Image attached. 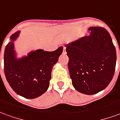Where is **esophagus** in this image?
<instances>
[{
  "label": "esophagus",
  "mask_w": 120,
  "mask_h": 120,
  "mask_svg": "<svg viewBox=\"0 0 120 120\" xmlns=\"http://www.w3.org/2000/svg\"><path fill=\"white\" fill-rule=\"evenodd\" d=\"M66 52V49H65V47H64V48H63V53H65Z\"/></svg>",
  "instance_id": "obj_1"
}]
</instances>
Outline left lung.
Masks as SVG:
<instances>
[{"label": "left lung", "instance_id": "8db88e82", "mask_svg": "<svg viewBox=\"0 0 120 120\" xmlns=\"http://www.w3.org/2000/svg\"><path fill=\"white\" fill-rule=\"evenodd\" d=\"M90 34L67 44L68 68L72 85L79 93L93 95L112 80L116 62L111 36L103 27H90Z\"/></svg>", "mask_w": 120, "mask_h": 120}]
</instances>
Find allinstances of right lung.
Segmentation results:
<instances>
[{"mask_svg": "<svg viewBox=\"0 0 120 120\" xmlns=\"http://www.w3.org/2000/svg\"><path fill=\"white\" fill-rule=\"evenodd\" d=\"M21 31L11 35L4 52V72L7 82L16 94L34 99L45 93L50 86L52 70L62 54L63 47L53 52L33 50L26 56L17 58L14 41Z\"/></svg>", "mask_w": 120, "mask_h": 120, "instance_id": "obj_1", "label": "right lung"}]
</instances>
